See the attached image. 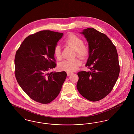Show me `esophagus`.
<instances>
[{"instance_id": "obj_1", "label": "esophagus", "mask_w": 134, "mask_h": 134, "mask_svg": "<svg viewBox=\"0 0 134 134\" xmlns=\"http://www.w3.org/2000/svg\"><path fill=\"white\" fill-rule=\"evenodd\" d=\"M73 74V73H72V72H67V76H69L71 75H72Z\"/></svg>"}]
</instances>
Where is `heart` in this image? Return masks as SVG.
Here are the masks:
<instances>
[{"instance_id": "b5f03b06", "label": "heart", "mask_w": 134, "mask_h": 134, "mask_svg": "<svg viewBox=\"0 0 134 134\" xmlns=\"http://www.w3.org/2000/svg\"><path fill=\"white\" fill-rule=\"evenodd\" d=\"M64 43L75 51V55L82 60L86 59L89 54V47L83 44L84 41L79 36L74 34L68 35L65 39ZM54 55L56 58L60 60L61 58V48L59 45H56L54 49ZM82 64V62L78 59L65 60L59 65L60 69L68 72L76 71Z\"/></svg>"}]
</instances>
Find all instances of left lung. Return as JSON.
Wrapping results in <instances>:
<instances>
[{
	"instance_id": "1",
	"label": "left lung",
	"mask_w": 134,
	"mask_h": 134,
	"mask_svg": "<svg viewBox=\"0 0 134 134\" xmlns=\"http://www.w3.org/2000/svg\"><path fill=\"white\" fill-rule=\"evenodd\" d=\"M81 33L89 44L86 66L90 71L78 72L77 88L86 99L96 102L107 96L117 82L120 73L118 53L106 34L93 28L84 29Z\"/></svg>"
}]
</instances>
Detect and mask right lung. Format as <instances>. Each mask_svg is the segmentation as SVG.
<instances>
[{
	"instance_id": "1",
	"label": "right lung",
	"mask_w": 134,
	"mask_h": 134,
	"mask_svg": "<svg viewBox=\"0 0 134 134\" xmlns=\"http://www.w3.org/2000/svg\"><path fill=\"white\" fill-rule=\"evenodd\" d=\"M62 33L43 30L26 38L16 51L14 64L16 80L27 95L41 104L54 100L66 79V72L47 71L56 66L54 49Z\"/></svg>"
}]
</instances>
